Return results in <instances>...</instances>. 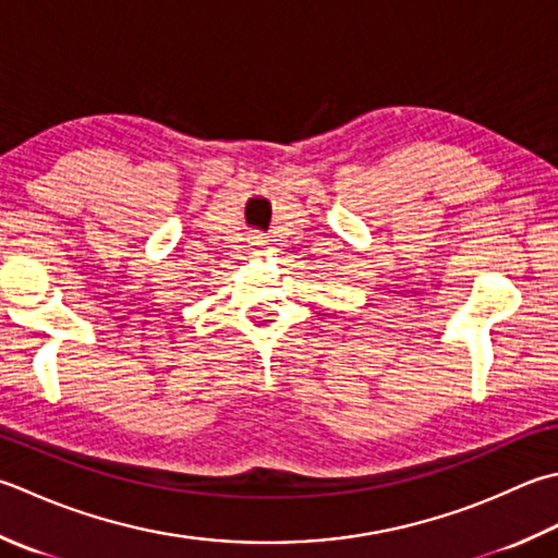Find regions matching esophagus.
Masks as SVG:
<instances>
[{
  "label": "esophagus",
  "instance_id": "1",
  "mask_svg": "<svg viewBox=\"0 0 558 558\" xmlns=\"http://www.w3.org/2000/svg\"><path fill=\"white\" fill-rule=\"evenodd\" d=\"M248 244H251V248L260 251V248L268 246V239H266L264 234H251V236H248Z\"/></svg>",
  "mask_w": 558,
  "mask_h": 558
}]
</instances>
